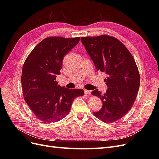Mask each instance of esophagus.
<instances>
[{
	"label": "esophagus",
	"mask_w": 159,
	"mask_h": 159,
	"mask_svg": "<svg viewBox=\"0 0 159 159\" xmlns=\"http://www.w3.org/2000/svg\"><path fill=\"white\" fill-rule=\"evenodd\" d=\"M91 93V91H89V90H87V89H84V93L85 95H90Z\"/></svg>",
	"instance_id": "obj_1"
}]
</instances>
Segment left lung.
I'll use <instances>...</instances> for the list:
<instances>
[{
    "mask_svg": "<svg viewBox=\"0 0 159 159\" xmlns=\"http://www.w3.org/2000/svg\"><path fill=\"white\" fill-rule=\"evenodd\" d=\"M88 54L98 71L105 72L108 89L102 94L98 89L91 92L103 103L95 117L104 123H113L125 115L136 99L140 75L132 54L123 43L109 35L81 37Z\"/></svg>",
    "mask_w": 159,
    "mask_h": 159,
    "instance_id": "8db88e82",
    "label": "left lung"
}]
</instances>
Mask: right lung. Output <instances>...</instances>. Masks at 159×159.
<instances>
[{
    "label": "right lung",
    "mask_w": 159,
    "mask_h": 159,
    "mask_svg": "<svg viewBox=\"0 0 159 159\" xmlns=\"http://www.w3.org/2000/svg\"><path fill=\"white\" fill-rule=\"evenodd\" d=\"M80 37H48L35 46L24 63L21 83L25 100L40 121L54 123L69 114L74 99L83 89L61 87L56 81L64 57L78 44Z\"/></svg>",
    "instance_id": "add662e5"
}]
</instances>
